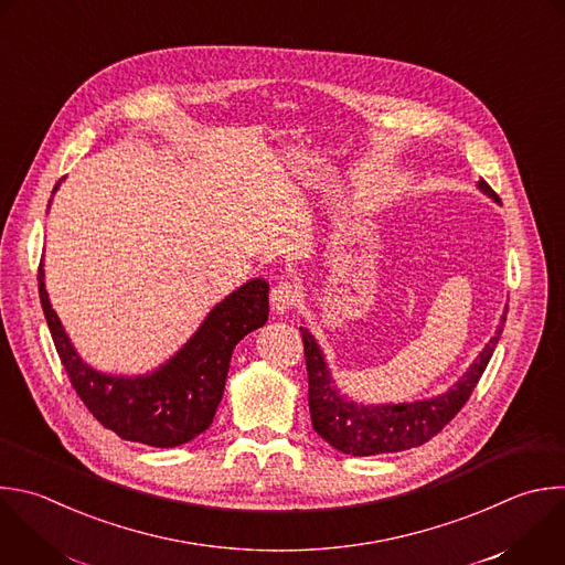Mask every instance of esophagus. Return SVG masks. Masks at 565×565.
Segmentation results:
<instances>
[{
	"label": "esophagus",
	"mask_w": 565,
	"mask_h": 565,
	"mask_svg": "<svg viewBox=\"0 0 565 565\" xmlns=\"http://www.w3.org/2000/svg\"><path fill=\"white\" fill-rule=\"evenodd\" d=\"M297 286L295 284H288V281H279L273 290H270V306L277 315H284L288 312L295 303H297Z\"/></svg>",
	"instance_id": "1"
}]
</instances>
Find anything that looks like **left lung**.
I'll return each instance as SVG.
<instances>
[{
    "label": "left lung",
    "mask_w": 565,
    "mask_h": 565,
    "mask_svg": "<svg viewBox=\"0 0 565 565\" xmlns=\"http://www.w3.org/2000/svg\"><path fill=\"white\" fill-rule=\"evenodd\" d=\"M477 188L499 204V198L483 179L477 181ZM505 312L508 308L503 310L490 341L446 393L404 404H359L345 397L334 384V377L315 334L306 326H301L308 365V406L315 433L339 452L352 457L402 452L430 441L472 395L499 343Z\"/></svg>",
    "instance_id": "obj_1"
}]
</instances>
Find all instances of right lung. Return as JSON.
Masks as SVG:
<instances>
[{
  "mask_svg": "<svg viewBox=\"0 0 565 565\" xmlns=\"http://www.w3.org/2000/svg\"><path fill=\"white\" fill-rule=\"evenodd\" d=\"M62 181L53 188L57 193ZM40 299L71 384L93 417L117 437L152 448H174L209 430L224 395L235 345L268 321L264 279H250L222 299L170 359L146 374H108L86 363L51 306L44 264Z\"/></svg>",
  "mask_w": 565,
  "mask_h": 565,
  "instance_id": "add662e5",
  "label": "right lung"
}]
</instances>
